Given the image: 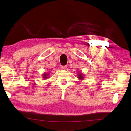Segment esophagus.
Returning <instances> with one entry per match:
<instances>
[{
    "mask_svg": "<svg viewBox=\"0 0 131 131\" xmlns=\"http://www.w3.org/2000/svg\"><path fill=\"white\" fill-rule=\"evenodd\" d=\"M61 70H66L67 69V66H61Z\"/></svg>",
    "mask_w": 131,
    "mask_h": 131,
    "instance_id": "obj_1",
    "label": "esophagus"
}]
</instances>
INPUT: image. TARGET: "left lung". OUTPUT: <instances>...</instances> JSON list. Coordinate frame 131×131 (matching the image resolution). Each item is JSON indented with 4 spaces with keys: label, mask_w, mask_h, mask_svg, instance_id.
Segmentation results:
<instances>
[{
    "label": "left lung",
    "mask_w": 131,
    "mask_h": 131,
    "mask_svg": "<svg viewBox=\"0 0 131 131\" xmlns=\"http://www.w3.org/2000/svg\"><path fill=\"white\" fill-rule=\"evenodd\" d=\"M78 78L79 80H82L84 79V75L81 72H78Z\"/></svg>",
    "instance_id": "8db88e82"
}]
</instances>
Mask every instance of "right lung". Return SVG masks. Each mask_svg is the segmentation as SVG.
I'll use <instances>...</instances> for the list:
<instances>
[{
  "instance_id": "obj_1",
  "label": "right lung",
  "mask_w": 131,
  "mask_h": 131,
  "mask_svg": "<svg viewBox=\"0 0 131 131\" xmlns=\"http://www.w3.org/2000/svg\"><path fill=\"white\" fill-rule=\"evenodd\" d=\"M49 76V73H44V74H43V78L44 79H47L48 78Z\"/></svg>"
}]
</instances>
